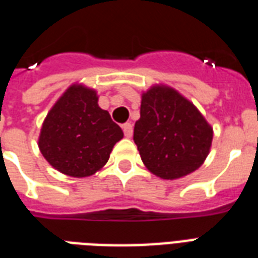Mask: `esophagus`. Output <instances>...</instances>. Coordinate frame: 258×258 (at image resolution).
Listing matches in <instances>:
<instances>
[{"label":"esophagus","instance_id":"1","mask_svg":"<svg viewBox=\"0 0 258 258\" xmlns=\"http://www.w3.org/2000/svg\"><path fill=\"white\" fill-rule=\"evenodd\" d=\"M123 133L127 138H131L133 137V124L131 123H125L123 124Z\"/></svg>","mask_w":258,"mask_h":258}]
</instances>
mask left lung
Here are the masks:
<instances>
[{
	"instance_id": "1",
	"label": "left lung",
	"mask_w": 258,
	"mask_h": 258,
	"mask_svg": "<svg viewBox=\"0 0 258 258\" xmlns=\"http://www.w3.org/2000/svg\"><path fill=\"white\" fill-rule=\"evenodd\" d=\"M212 141L210 124L175 89L154 86L142 95L134 142L153 174L171 180L196 171L208 157Z\"/></svg>"
}]
</instances>
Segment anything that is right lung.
I'll return each instance as SVG.
<instances>
[{
  "mask_svg": "<svg viewBox=\"0 0 258 258\" xmlns=\"http://www.w3.org/2000/svg\"><path fill=\"white\" fill-rule=\"evenodd\" d=\"M121 138L120 127L97 104L96 91L79 84L67 89L48 112L38 147L54 169L84 178L107 163Z\"/></svg>",
  "mask_w": 258,
  "mask_h": 258,
  "instance_id": "obj_1",
  "label": "right lung"
}]
</instances>
